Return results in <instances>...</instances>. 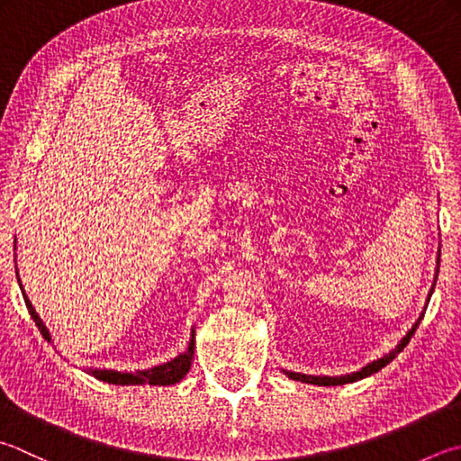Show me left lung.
I'll list each match as a JSON object with an SVG mask.
<instances>
[{"label":"left lung","instance_id":"left-lung-1","mask_svg":"<svg viewBox=\"0 0 461 461\" xmlns=\"http://www.w3.org/2000/svg\"><path fill=\"white\" fill-rule=\"evenodd\" d=\"M436 273H439V253H438V268H436ZM438 279V276H436ZM436 279H433V285H431V289H429V294H428V301H429V297H431V293H433V289H436ZM428 307V305H425ZM423 319V312L420 315V319L415 321L413 323V327L410 329V331L405 333V337L402 339V341L397 343V347L395 349H392L389 353H385L384 357L381 359H375V361H371V363H367L366 367H361L359 371H353V373H347V375H335V377H329V375H307V373H297V371H286V369H283V373L289 379H294V381H301V384H312V385H323V387H335V385H345V384H353V381H359V379H366V377H369V375H373V373H377V371H381L384 369L385 366H389V363H392L399 353L403 351V347L410 343V339L413 337V333H415V329H418V325H420V321Z\"/></svg>","mask_w":461,"mask_h":461}]
</instances>
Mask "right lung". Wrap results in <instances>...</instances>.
Masks as SVG:
<instances>
[{
    "label": "right lung",
    "instance_id": "right-lung-1",
    "mask_svg": "<svg viewBox=\"0 0 461 461\" xmlns=\"http://www.w3.org/2000/svg\"><path fill=\"white\" fill-rule=\"evenodd\" d=\"M15 275H17V283H20V289L23 293L25 305H28V309H30L32 319L36 321V325L40 327L41 335L46 337L50 343H54L50 329L46 327V323H43L41 317L38 315V311L33 309L32 301L28 299V294H25V289H23L22 279H20V273H17V267H15ZM193 357H194V327L190 329V339H188L186 351H182L180 355H176L175 359H170L167 363H160V366H154L150 369H138L136 373H132V371H116V369H92V367H88L86 371H88L90 375H94L95 379L106 381V384H112V385H176L178 381L185 379V375L190 371V366H193Z\"/></svg>",
    "mask_w": 461,
    "mask_h": 461
}]
</instances>
